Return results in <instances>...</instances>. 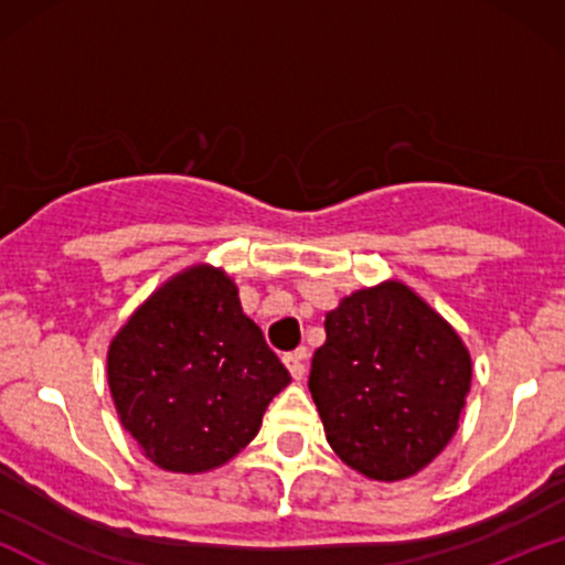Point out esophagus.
Listing matches in <instances>:
<instances>
[{"label": "esophagus", "mask_w": 565, "mask_h": 565, "mask_svg": "<svg viewBox=\"0 0 565 565\" xmlns=\"http://www.w3.org/2000/svg\"><path fill=\"white\" fill-rule=\"evenodd\" d=\"M305 359H308V350L305 348H297V350H291V353L284 355V364H287L289 374L295 380H300L305 374Z\"/></svg>", "instance_id": "obj_1"}]
</instances>
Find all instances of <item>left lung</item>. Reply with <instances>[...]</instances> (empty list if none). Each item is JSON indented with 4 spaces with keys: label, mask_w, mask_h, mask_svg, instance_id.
Instances as JSON below:
<instances>
[{
    "label": "left lung",
    "mask_w": 565,
    "mask_h": 565,
    "mask_svg": "<svg viewBox=\"0 0 565 565\" xmlns=\"http://www.w3.org/2000/svg\"><path fill=\"white\" fill-rule=\"evenodd\" d=\"M310 395L329 446L374 481H404L444 451L470 393L468 348L406 284L359 289L329 310Z\"/></svg>",
    "instance_id": "left-lung-1"
}]
</instances>
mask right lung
Returning <instances> with one entry per match:
<instances>
[{"instance_id": "1", "label": "right lung", "mask_w": 565, "mask_h": 565, "mask_svg": "<svg viewBox=\"0 0 565 565\" xmlns=\"http://www.w3.org/2000/svg\"><path fill=\"white\" fill-rule=\"evenodd\" d=\"M289 372L238 289L193 265L148 297L108 348V387L140 451L170 472H206L257 436Z\"/></svg>"}]
</instances>
